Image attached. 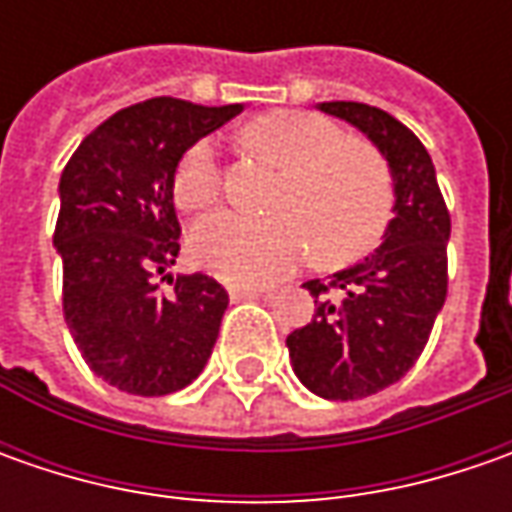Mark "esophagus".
<instances>
[{
  "label": "esophagus",
  "instance_id": "34e87169",
  "mask_svg": "<svg viewBox=\"0 0 512 512\" xmlns=\"http://www.w3.org/2000/svg\"><path fill=\"white\" fill-rule=\"evenodd\" d=\"M227 293H230V299H233V302H245V299H256V296H267L270 290H265V287L230 285V287H227Z\"/></svg>",
  "mask_w": 512,
  "mask_h": 512
}]
</instances>
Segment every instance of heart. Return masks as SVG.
<instances>
[{"instance_id": "1", "label": "heart", "mask_w": 512, "mask_h": 512, "mask_svg": "<svg viewBox=\"0 0 512 512\" xmlns=\"http://www.w3.org/2000/svg\"><path fill=\"white\" fill-rule=\"evenodd\" d=\"M245 142L282 168L270 216L216 213L187 236L190 259L239 285H265L290 273L313 250L325 267L362 259L382 242L393 216V176L382 153L319 113L270 110L245 128ZM173 202L199 213L219 202L222 170L210 139L182 153Z\"/></svg>"}]
</instances>
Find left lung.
<instances>
[{
  "instance_id": "left-lung-1",
  "label": "left lung",
  "mask_w": 512,
  "mask_h": 512,
  "mask_svg": "<svg viewBox=\"0 0 512 512\" xmlns=\"http://www.w3.org/2000/svg\"><path fill=\"white\" fill-rule=\"evenodd\" d=\"M319 110L350 122L382 150L396 190L382 245L325 282H305L316 313L287 336L299 382L322 399L353 402L396 384L422 356L447 299L450 213L433 159L413 130L362 102H322Z\"/></svg>"
}]
</instances>
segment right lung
<instances>
[{
	"instance_id": "obj_1",
	"label": "right lung",
	"mask_w": 512,
	"mask_h": 512,
	"mask_svg": "<svg viewBox=\"0 0 512 512\" xmlns=\"http://www.w3.org/2000/svg\"><path fill=\"white\" fill-rule=\"evenodd\" d=\"M236 113L156 96L113 113L62 170L53 245L65 322L90 370L125 393L182 390L219 339L225 287L205 273L165 276L182 233L170 185L182 153Z\"/></svg>"
}]
</instances>
